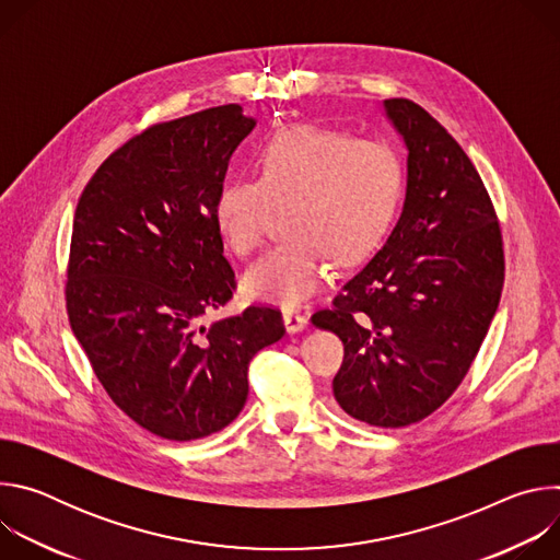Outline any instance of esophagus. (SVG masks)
<instances>
[{
	"mask_svg": "<svg viewBox=\"0 0 560 560\" xmlns=\"http://www.w3.org/2000/svg\"><path fill=\"white\" fill-rule=\"evenodd\" d=\"M283 324L288 332H301L307 328V318L301 312H283Z\"/></svg>",
	"mask_w": 560,
	"mask_h": 560,
	"instance_id": "1",
	"label": "esophagus"
}]
</instances>
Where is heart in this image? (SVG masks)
Listing matches in <instances>:
<instances>
[{"instance_id":"b5f03b06","label":"heart","mask_w":560,"mask_h":560,"mask_svg":"<svg viewBox=\"0 0 560 560\" xmlns=\"http://www.w3.org/2000/svg\"><path fill=\"white\" fill-rule=\"evenodd\" d=\"M259 177L230 179L217 195L214 223L225 246L248 259L283 210L288 234L244 277V294L279 307L322 290L328 259L368 257L387 232L404 188V166L383 139L318 126L272 132L257 154Z\"/></svg>"}]
</instances>
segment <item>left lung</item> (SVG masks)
<instances>
[{"mask_svg":"<svg viewBox=\"0 0 560 560\" xmlns=\"http://www.w3.org/2000/svg\"><path fill=\"white\" fill-rule=\"evenodd\" d=\"M404 135L408 192L383 248L312 324L343 341L337 404L374 428H406L460 385L505 281L501 223L458 141L419 104L385 100Z\"/></svg>","mask_w":560,"mask_h":560,"instance_id":"obj_1","label":"left lung"}]
</instances>
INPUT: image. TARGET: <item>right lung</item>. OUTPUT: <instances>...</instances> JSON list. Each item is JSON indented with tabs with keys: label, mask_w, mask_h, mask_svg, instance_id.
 Masks as SVG:
<instances>
[{
	"label": "right lung",
	"mask_w": 560,
	"mask_h": 560,
	"mask_svg": "<svg viewBox=\"0 0 560 560\" xmlns=\"http://www.w3.org/2000/svg\"><path fill=\"white\" fill-rule=\"evenodd\" d=\"M253 128L238 104L152 124L95 171L74 210L70 328L113 404L168 441L230 425L250 359L285 335L266 303L203 326L236 290L214 201Z\"/></svg>",
	"instance_id": "obj_1"
}]
</instances>
